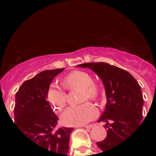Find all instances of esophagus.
Wrapping results in <instances>:
<instances>
[{
    "label": "esophagus",
    "instance_id": "34e87169",
    "mask_svg": "<svg viewBox=\"0 0 156 156\" xmlns=\"http://www.w3.org/2000/svg\"><path fill=\"white\" fill-rule=\"evenodd\" d=\"M94 126V125H88V126H84L83 127L86 129H91Z\"/></svg>",
    "mask_w": 156,
    "mask_h": 156
}]
</instances>
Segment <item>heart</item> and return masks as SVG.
Here are the masks:
<instances>
[{
	"instance_id": "1",
	"label": "heart",
	"mask_w": 156,
	"mask_h": 156,
	"mask_svg": "<svg viewBox=\"0 0 156 156\" xmlns=\"http://www.w3.org/2000/svg\"><path fill=\"white\" fill-rule=\"evenodd\" d=\"M63 86L67 90L82 88L81 101L87 100H95L99 96L100 90L98 86L93 83V78L88 73L83 71H73L62 80ZM47 100L56 112L64 108L66 104V92L56 83H52L47 90ZM98 115V109L89 102L69 107L61 114V119L65 126H83L92 121Z\"/></svg>"
}]
</instances>
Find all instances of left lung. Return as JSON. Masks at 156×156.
Segmentation results:
<instances>
[{
	"mask_svg": "<svg viewBox=\"0 0 156 156\" xmlns=\"http://www.w3.org/2000/svg\"><path fill=\"white\" fill-rule=\"evenodd\" d=\"M78 66L94 71L104 83L107 104L98 122H106L108 129L105 139L96 144L104 152L126 140L142 123V90L130 73L116 66L104 62H90Z\"/></svg>",
	"mask_w": 156,
	"mask_h": 156,
	"instance_id": "obj_1",
	"label": "left lung"
}]
</instances>
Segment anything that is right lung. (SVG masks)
I'll return each mask as SVG.
<instances>
[{
  "label": "right lung",
  "mask_w": 156,
  "mask_h": 156,
  "mask_svg": "<svg viewBox=\"0 0 156 156\" xmlns=\"http://www.w3.org/2000/svg\"><path fill=\"white\" fill-rule=\"evenodd\" d=\"M65 69L42 71L25 81L15 95L14 123L21 133L35 145L52 152L67 155L73 128L56 129L58 117L47 101V90L53 78Z\"/></svg>",
  "instance_id": "add662e5"
}]
</instances>
